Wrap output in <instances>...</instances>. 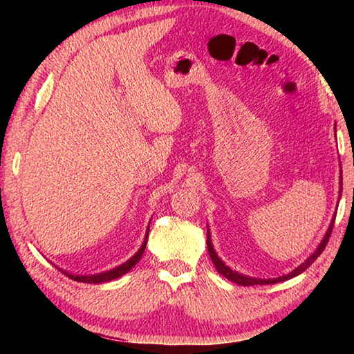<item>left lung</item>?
I'll list each match as a JSON object with an SVG mask.
<instances>
[{"label": "left lung", "instance_id": "left-lung-1", "mask_svg": "<svg viewBox=\"0 0 354 354\" xmlns=\"http://www.w3.org/2000/svg\"><path fill=\"white\" fill-rule=\"evenodd\" d=\"M340 195H342V176H340L339 200H340ZM334 220H335V215L333 217L331 223H329V226H328V231L325 232V236H323L320 245H319V247L315 248L314 253L310 254V256L308 257V259L304 261L303 263H299V266L295 268V270H292L290 273H287V274H284V277H279V278H270V279L253 278V277H247V274L239 273V272L232 270V268L227 267L226 263L220 259L218 254L215 253L214 245H212V241H211V231H209V227H207V251H209V256H211V261L214 262L215 268H217V272H218L220 274H223V277H225L226 279H230L231 283H236V284H239V286H263V284H277V283H283V281L292 279V278L298 277L299 273H303V272L306 270V268L310 266V263H313V262L317 259V257L320 256L322 251L325 250V247H326V243H328V241H329V236H331V230H333V226H334Z\"/></svg>", "mask_w": 354, "mask_h": 354}]
</instances>
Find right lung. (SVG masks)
Here are the masks:
<instances>
[{"mask_svg":"<svg viewBox=\"0 0 354 354\" xmlns=\"http://www.w3.org/2000/svg\"><path fill=\"white\" fill-rule=\"evenodd\" d=\"M148 232H149V225H148V230H147V234L145 239H143V243L140 245V248L137 250V253L129 257L127 262H123L122 266H117L115 268H111V270L107 272H101L97 274H73L70 272H65L62 268H59L64 274H67L68 278H71L73 281H77V283H87V284H103V283H109L112 279H117L120 277H123L124 273H128L131 268H133L137 262L140 261V257L143 254V251L147 248V241H148Z\"/></svg>","mask_w":354,"mask_h":354,"instance_id":"add662e5","label":"right lung"}]
</instances>
